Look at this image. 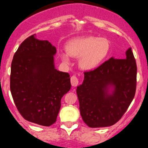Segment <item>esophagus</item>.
Masks as SVG:
<instances>
[{
    "instance_id": "34e87169",
    "label": "esophagus",
    "mask_w": 148,
    "mask_h": 148,
    "mask_svg": "<svg viewBox=\"0 0 148 148\" xmlns=\"http://www.w3.org/2000/svg\"><path fill=\"white\" fill-rule=\"evenodd\" d=\"M79 84V79L76 76H72L71 77V84L73 87H76Z\"/></svg>"
}]
</instances>
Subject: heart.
I'll list each match as a JSON object with an SVG mask.
<instances>
[{"label":"heart","instance_id":"1","mask_svg":"<svg viewBox=\"0 0 148 148\" xmlns=\"http://www.w3.org/2000/svg\"><path fill=\"white\" fill-rule=\"evenodd\" d=\"M67 52L60 56L64 63L70 64V56L79 58V66L84 70H92L97 67L108 56L110 44L104 37L92 36L72 39L66 45Z\"/></svg>","mask_w":148,"mask_h":148}]
</instances>
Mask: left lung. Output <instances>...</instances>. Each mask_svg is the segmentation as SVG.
<instances>
[{
    "instance_id": "left-lung-1",
    "label": "left lung",
    "mask_w": 148,
    "mask_h": 148,
    "mask_svg": "<svg viewBox=\"0 0 148 148\" xmlns=\"http://www.w3.org/2000/svg\"><path fill=\"white\" fill-rule=\"evenodd\" d=\"M125 59H108L93 71L84 72L76 93L83 120L92 128L113 125L133 100L136 88V62L132 48Z\"/></svg>"
}]
</instances>
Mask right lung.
Wrapping results in <instances>:
<instances>
[{"label":"right lung","instance_id":"right-lung-1","mask_svg":"<svg viewBox=\"0 0 148 148\" xmlns=\"http://www.w3.org/2000/svg\"><path fill=\"white\" fill-rule=\"evenodd\" d=\"M56 53L54 46L34 34L21 44L11 64L15 105L25 120L42 126L55 123L61 99L71 88L69 74L56 69Z\"/></svg>","mask_w":148,"mask_h":148}]
</instances>
